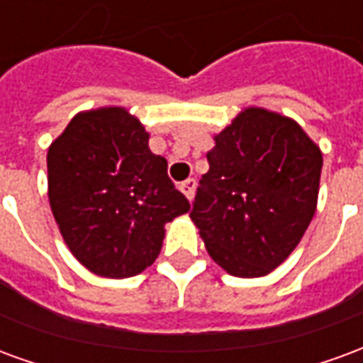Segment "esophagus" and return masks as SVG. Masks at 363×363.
Returning a JSON list of instances; mask_svg holds the SVG:
<instances>
[{"instance_id":"1","label":"esophagus","mask_w":363,"mask_h":363,"mask_svg":"<svg viewBox=\"0 0 363 363\" xmlns=\"http://www.w3.org/2000/svg\"><path fill=\"white\" fill-rule=\"evenodd\" d=\"M195 186H197V184H195L194 177H189V179H186V182H182V184H179V189H182V194L186 195L189 201L194 199Z\"/></svg>"}]
</instances>
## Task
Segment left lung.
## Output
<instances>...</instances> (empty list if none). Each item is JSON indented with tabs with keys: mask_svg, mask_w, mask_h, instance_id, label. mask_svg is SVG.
Masks as SVG:
<instances>
[{
	"mask_svg": "<svg viewBox=\"0 0 363 363\" xmlns=\"http://www.w3.org/2000/svg\"><path fill=\"white\" fill-rule=\"evenodd\" d=\"M189 217L227 274L262 277L289 258L317 211L323 152L297 121L246 107L215 135Z\"/></svg>",
	"mask_w": 363,
	"mask_h": 363,
	"instance_id": "8db88e82",
	"label": "left lung"
}]
</instances>
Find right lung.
I'll return each mask as SVG.
<instances>
[{"label":"right lung","instance_id":"obj_1","mask_svg":"<svg viewBox=\"0 0 363 363\" xmlns=\"http://www.w3.org/2000/svg\"><path fill=\"white\" fill-rule=\"evenodd\" d=\"M145 125L125 107L74 115L48 146V201L74 258L91 274L123 279L152 266L166 223L189 211L148 148Z\"/></svg>","mask_w":363,"mask_h":363}]
</instances>
